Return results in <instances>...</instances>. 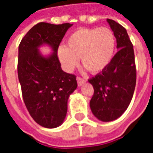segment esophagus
Returning <instances> with one entry per match:
<instances>
[{
	"label": "esophagus",
	"instance_id": "34e87169",
	"mask_svg": "<svg viewBox=\"0 0 153 153\" xmlns=\"http://www.w3.org/2000/svg\"><path fill=\"white\" fill-rule=\"evenodd\" d=\"M76 79H77V83H78V85H79V86H82L83 83L86 82V81H85V79H82V78L79 76L77 77Z\"/></svg>",
	"mask_w": 153,
	"mask_h": 153
}]
</instances>
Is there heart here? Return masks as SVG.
Returning <instances> with one entry per match:
<instances>
[{
    "label": "heart",
    "instance_id": "heart-1",
    "mask_svg": "<svg viewBox=\"0 0 153 153\" xmlns=\"http://www.w3.org/2000/svg\"><path fill=\"white\" fill-rule=\"evenodd\" d=\"M115 37L106 27L82 28L73 32L65 41V47L58 48V59L67 71L81 64L90 73H99L109 65L115 53Z\"/></svg>",
    "mask_w": 153,
    "mask_h": 153
}]
</instances>
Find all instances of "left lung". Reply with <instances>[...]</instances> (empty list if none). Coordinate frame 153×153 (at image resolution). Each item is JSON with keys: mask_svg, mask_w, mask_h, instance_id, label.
<instances>
[{"mask_svg": "<svg viewBox=\"0 0 153 153\" xmlns=\"http://www.w3.org/2000/svg\"><path fill=\"white\" fill-rule=\"evenodd\" d=\"M116 38V52L109 65L88 79L93 88L90 107L97 118L104 122L119 118L128 108L136 85L134 51L127 31L107 19Z\"/></svg>", "mask_w": 153, "mask_h": 153, "instance_id": "obj_1", "label": "left lung"}]
</instances>
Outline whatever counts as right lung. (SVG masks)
Listing matches in <instances>:
<instances>
[{
  "mask_svg": "<svg viewBox=\"0 0 153 153\" xmlns=\"http://www.w3.org/2000/svg\"><path fill=\"white\" fill-rule=\"evenodd\" d=\"M69 23L52 25L41 22L26 33L19 46L18 77L22 96L32 118L42 127L56 128L63 123L67 102L77 88L76 76L64 72L57 51ZM48 44L54 52L48 57L38 47Z\"/></svg>",
  "mask_w": 153,
  "mask_h": 153,
  "instance_id": "obj_1",
  "label": "right lung"
}]
</instances>
